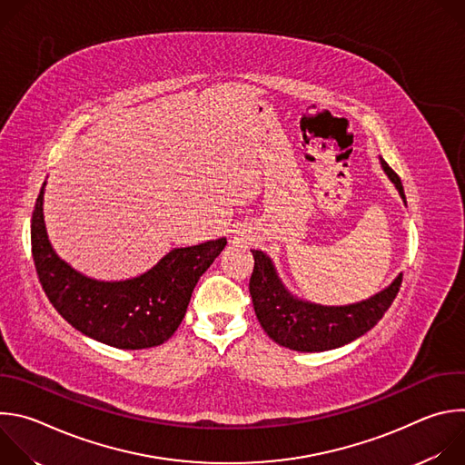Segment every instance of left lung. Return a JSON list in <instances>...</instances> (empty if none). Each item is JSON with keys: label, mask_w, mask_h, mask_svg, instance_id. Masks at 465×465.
I'll return each instance as SVG.
<instances>
[{"label": "left lung", "mask_w": 465, "mask_h": 465, "mask_svg": "<svg viewBox=\"0 0 465 465\" xmlns=\"http://www.w3.org/2000/svg\"><path fill=\"white\" fill-rule=\"evenodd\" d=\"M381 167L407 204L403 183L388 163ZM253 253V272L250 278V296L261 327L276 344L294 351H327L362 337L384 316L400 292L403 274L386 289L368 300L350 305H320L294 296L278 276L272 259L261 252Z\"/></svg>", "instance_id": "8db88e82"}]
</instances>
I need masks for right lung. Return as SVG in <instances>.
I'll return each mask as SVG.
<instances>
[{
    "label": "right lung",
    "instance_id": "1",
    "mask_svg": "<svg viewBox=\"0 0 465 465\" xmlns=\"http://www.w3.org/2000/svg\"><path fill=\"white\" fill-rule=\"evenodd\" d=\"M44 191L31 219L33 259L42 289L58 314L83 335L119 350L163 344L182 323L193 289L226 246V237L173 248L147 272L103 282L58 257L44 223Z\"/></svg>",
    "mask_w": 465,
    "mask_h": 465
}]
</instances>
